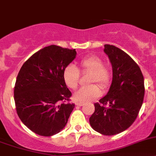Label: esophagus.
<instances>
[{
  "instance_id": "34e87169",
  "label": "esophagus",
  "mask_w": 156,
  "mask_h": 156,
  "mask_svg": "<svg viewBox=\"0 0 156 156\" xmlns=\"http://www.w3.org/2000/svg\"><path fill=\"white\" fill-rule=\"evenodd\" d=\"M75 104H76V106H83L84 103H79V102H76V103Z\"/></svg>"
}]
</instances>
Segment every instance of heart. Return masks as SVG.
Wrapping results in <instances>:
<instances>
[{"instance_id":"1","label":"heart","mask_w":156,"mask_h":156,"mask_svg":"<svg viewBox=\"0 0 156 156\" xmlns=\"http://www.w3.org/2000/svg\"><path fill=\"white\" fill-rule=\"evenodd\" d=\"M82 73L90 72L88 78L90 85L83 87L74 94V99L80 103L90 102L101 95V88L106 89L112 81V72L107 65L103 63V60L97 55H90L84 57L80 62ZM63 80L71 90H76L80 82V73L74 65L69 64L65 67L63 73ZM99 84L98 85L96 83Z\"/></svg>"}]
</instances>
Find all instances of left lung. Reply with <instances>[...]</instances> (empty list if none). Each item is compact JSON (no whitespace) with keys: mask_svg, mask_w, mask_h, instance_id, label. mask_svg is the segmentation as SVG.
I'll use <instances>...</instances> for the list:
<instances>
[{"mask_svg":"<svg viewBox=\"0 0 156 156\" xmlns=\"http://www.w3.org/2000/svg\"><path fill=\"white\" fill-rule=\"evenodd\" d=\"M104 47L112 63V81L107 94L94 103L90 123L100 134L113 136L125 131L137 118L145 94L144 77L126 52L113 45Z\"/></svg>","mask_w":156,"mask_h":156,"instance_id":"1","label":"left lung"}]
</instances>
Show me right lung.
I'll use <instances>...</instances> for the list:
<instances>
[{"instance_id": "obj_1", "label": "right lung", "mask_w": 156, "mask_h": 156, "mask_svg": "<svg viewBox=\"0 0 156 156\" xmlns=\"http://www.w3.org/2000/svg\"><path fill=\"white\" fill-rule=\"evenodd\" d=\"M76 55L75 49L50 45L34 53L19 71L14 90L16 111L22 122L39 136L61 131L75 106L63 73Z\"/></svg>"}]
</instances>
